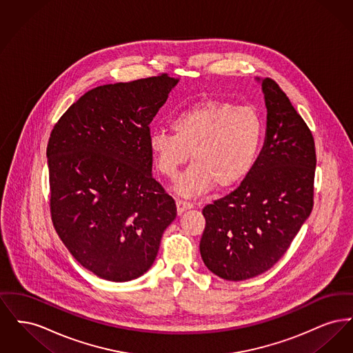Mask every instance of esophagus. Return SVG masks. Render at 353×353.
Masks as SVG:
<instances>
[{
    "label": "esophagus",
    "instance_id": "1",
    "mask_svg": "<svg viewBox=\"0 0 353 353\" xmlns=\"http://www.w3.org/2000/svg\"><path fill=\"white\" fill-rule=\"evenodd\" d=\"M176 205H177V213H179V214L184 213L185 210L192 209V208L194 206L193 202L186 201V200H177Z\"/></svg>",
    "mask_w": 353,
    "mask_h": 353
}]
</instances>
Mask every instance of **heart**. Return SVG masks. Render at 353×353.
<instances>
[{
	"mask_svg": "<svg viewBox=\"0 0 353 353\" xmlns=\"http://www.w3.org/2000/svg\"><path fill=\"white\" fill-rule=\"evenodd\" d=\"M173 134L152 131L148 145L161 174L174 179L189 160L192 165L176 185L183 196H197L213 185L229 189L254 168L265 134L261 114L252 105L228 101H200L170 120Z\"/></svg>",
	"mask_w": 353,
	"mask_h": 353,
	"instance_id": "1",
	"label": "heart"
}]
</instances>
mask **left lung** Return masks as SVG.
Wrapping results in <instances>:
<instances>
[{"label":"left lung","mask_w":353,"mask_h":353,"mask_svg":"<svg viewBox=\"0 0 353 353\" xmlns=\"http://www.w3.org/2000/svg\"><path fill=\"white\" fill-rule=\"evenodd\" d=\"M262 90L268 127L254 168L232 193L202 209V261L226 281L271 269L314 206V136L275 81L263 79Z\"/></svg>","instance_id":"1"}]
</instances>
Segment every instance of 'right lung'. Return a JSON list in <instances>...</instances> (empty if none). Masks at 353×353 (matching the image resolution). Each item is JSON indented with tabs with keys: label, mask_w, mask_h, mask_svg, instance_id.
<instances>
[{
	"label": "right lung",
	"mask_w": 353,
	"mask_h": 353,
	"mask_svg": "<svg viewBox=\"0 0 353 353\" xmlns=\"http://www.w3.org/2000/svg\"><path fill=\"white\" fill-rule=\"evenodd\" d=\"M179 79L160 74L90 90L51 131L50 213L71 255L101 279L148 271L176 202L152 176L150 124Z\"/></svg>",
	"instance_id": "obj_1"
}]
</instances>
